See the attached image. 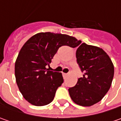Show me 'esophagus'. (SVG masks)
<instances>
[{
    "mask_svg": "<svg viewBox=\"0 0 121 121\" xmlns=\"http://www.w3.org/2000/svg\"><path fill=\"white\" fill-rule=\"evenodd\" d=\"M63 77H64V79H65V78L67 77V73H63Z\"/></svg>",
    "mask_w": 121,
    "mask_h": 121,
    "instance_id": "esophagus-1",
    "label": "esophagus"
}]
</instances>
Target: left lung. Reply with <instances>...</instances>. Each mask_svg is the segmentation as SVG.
Listing matches in <instances>:
<instances>
[{"mask_svg":"<svg viewBox=\"0 0 121 121\" xmlns=\"http://www.w3.org/2000/svg\"><path fill=\"white\" fill-rule=\"evenodd\" d=\"M77 63L83 77L69 89V95L77 104L91 106L100 102L109 90L114 77V65L103 49L81 44L76 51Z\"/></svg>","mask_w":121,"mask_h":121,"instance_id":"8db88e82","label":"left lung"}]
</instances>
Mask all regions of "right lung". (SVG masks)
I'll list each match as a JSON object with an SVG mask.
<instances>
[{"label": "right lung", "mask_w": 121, "mask_h": 121, "mask_svg": "<svg viewBox=\"0 0 121 121\" xmlns=\"http://www.w3.org/2000/svg\"><path fill=\"white\" fill-rule=\"evenodd\" d=\"M81 44L75 38L61 34L41 32L31 37L19 51L15 64L19 90L28 102L36 106L50 104L63 83L61 73L46 67L62 46L75 48Z\"/></svg>", "instance_id": "obj_1"}]
</instances>
